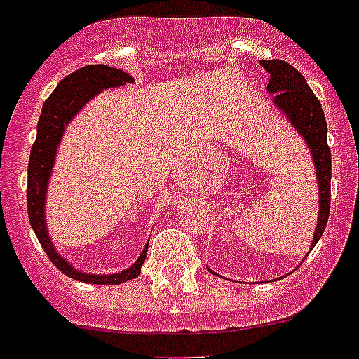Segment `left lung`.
<instances>
[{"instance_id": "obj_1", "label": "left lung", "mask_w": 359, "mask_h": 359, "mask_svg": "<svg viewBox=\"0 0 359 359\" xmlns=\"http://www.w3.org/2000/svg\"><path fill=\"white\" fill-rule=\"evenodd\" d=\"M261 65L270 74L268 93L276 95L273 104L285 111L292 126L305 138L314 158L319 184V217L312 246L323 236L330 213V147L327 144V120L318 96L306 83L305 76L285 60H261Z\"/></svg>"}]
</instances>
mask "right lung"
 <instances>
[{"label":"right lung","mask_w":359,"mask_h":359,"mask_svg":"<svg viewBox=\"0 0 359 359\" xmlns=\"http://www.w3.org/2000/svg\"><path fill=\"white\" fill-rule=\"evenodd\" d=\"M128 82H133V78L128 72L120 69L107 67V65H86L65 76L53 95L45 100L38 120V135L32 144L31 158H29V180H27V210H29V221L36 237L43 246L47 257L58 270L65 276L83 283H95V285H116L133 279L140 273V266L146 261L147 245L137 263L128 270L111 276H91V273L76 272L65 259L60 257L49 239L47 228H45V194H47V182H49L50 170H53L54 155L62 140L63 129L71 122V118L82 109L87 100H91L96 93L107 87H120Z\"/></svg>","instance_id":"right-lung-1"}]
</instances>
